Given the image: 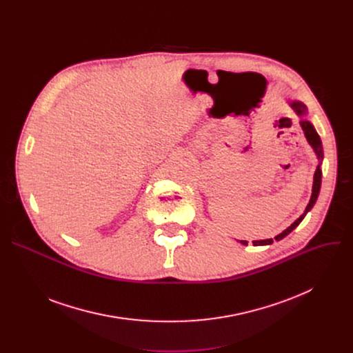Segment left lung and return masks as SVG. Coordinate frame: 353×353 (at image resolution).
I'll use <instances>...</instances> for the list:
<instances>
[{
  "instance_id": "left-lung-1",
  "label": "left lung",
  "mask_w": 353,
  "mask_h": 353,
  "mask_svg": "<svg viewBox=\"0 0 353 353\" xmlns=\"http://www.w3.org/2000/svg\"><path fill=\"white\" fill-rule=\"evenodd\" d=\"M288 103H289V106L292 108V110L296 113V116L300 119V127H301V130H303V132H305V137H306V139H307V142L310 143V146L313 148V150H314V154H316V157H317V159L320 161V163H319V166H317V169H316V172H314V179H313V188H312V196H310V201H309V204H307V207H306V210H305V212L301 214L289 228H286L282 233H279L278 236H275V240L276 241H279V240H282L285 236H288L294 228H297L299 226V223L305 219V216L307 215V212L314 207V204H316V201H317V198H319V194H320V188H321V174H323V172H321V162H323V159H324V152H323V143H321V139H320V137H319V134H317V131H316V128H314V125L306 119V116H307V108H306V105L305 103H301L300 100H288ZM272 241H274V239H265V240H254L253 241V244L254 245H268V244H272ZM240 243L241 244H245L247 245V241L245 240H240Z\"/></svg>"
}]
</instances>
